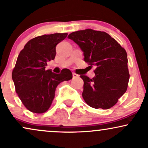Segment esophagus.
I'll return each instance as SVG.
<instances>
[{
	"label": "esophagus",
	"instance_id": "34e87169",
	"mask_svg": "<svg viewBox=\"0 0 148 148\" xmlns=\"http://www.w3.org/2000/svg\"><path fill=\"white\" fill-rule=\"evenodd\" d=\"M73 78L77 77H78V75H77L76 73H73Z\"/></svg>",
	"mask_w": 148,
	"mask_h": 148
}]
</instances>
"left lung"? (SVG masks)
<instances>
[{"mask_svg":"<svg viewBox=\"0 0 148 148\" xmlns=\"http://www.w3.org/2000/svg\"><path fill=\"white\" fill-rule=\"evenodd\" d=\"M68 38L79 47L86 62L96 67L92 79L80 76L84 81L82 97L86 103L97 109L112 107L128 84L125 50L107 33L91 29L71 33Z\"/></svg>","mask_w":148,"mask_h":148,"instance_id":"1","label":"left lung"}]
</instances>
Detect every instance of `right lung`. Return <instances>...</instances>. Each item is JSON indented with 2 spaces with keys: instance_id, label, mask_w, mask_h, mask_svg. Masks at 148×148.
<instances>
[{
  "instance_id": "right-lung-1",
  "label": "right lung",
  "mask_w": 148,
  "mask_h": 148,
  "mask_svg": "<svg viewBox=\"0 0 148 148\" xmlns=\"http://www.w3.org/2000/svg\"><path fill=\"white\" fill-rule=\"evenodd\" d=\"M67 34L38 36L30 40L18 55L12 71L16 92L29 110L45 112L50 108L60 83L72 79V73L65 69L59 74L45 70L47 62L56 57V45Z\"/></svg>"
}]
</instances>
